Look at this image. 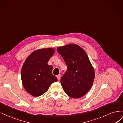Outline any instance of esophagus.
I'll use <instances>...</instances> for the list:
<instances>
[{
    "label": "esophagus",
    "instance_id": "esophagus-1",
    "mask_svg": "<svg viewBox=\"0 0 123 123\" xmlns=\"http://www.w3.org/2000/svg\"><path fill=\"white\" fill-rule=\"evenodd\" d=\"M57 79H58V80H60V78H61V75H60V74H59V75H58L57 76Z\"/></svg>",
    "mask_w": 123,
    "mask_h": 123
}]
</instances>
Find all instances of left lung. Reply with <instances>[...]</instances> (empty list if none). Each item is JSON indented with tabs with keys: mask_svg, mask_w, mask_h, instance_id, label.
<instances>
[{
	"mask_svg": "<svg viewBox=\"0 0 123 123\" xmlns=\"http://www.w3.org/2000/svg\"><path fill=\"white\" fill-rule=\"evenodd\" d=\"M67 67L60 82L65 93L72 98L87 94L95 79L94 69L83 48L70 44L57 48Z\"/></svg>",
	"mask_w": 123,
	"mask_h": 123,
	"instance_id": "obj_1",
	"label": "left lung"
}]
</instances>
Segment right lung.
I'll return each instance as SVG.
<instances>
[{"mask_svg":"<svg viewBox=\"0 0 123 123\" xmlns=\"http://www.w3.org/2000/svg\"><path fill=\"white\" fill-rule=\"evenodd\" d=\"M54 52L53 48L36 50L29 55L23 65L22 85L32 96H41L47 91L53 83L58 81L57 78L52 74L53 66L48 64Z\"/></svg>","mask_w":123,"mask_h":123,"instance_id":"add662e5","label":"right lung"}]
</instances>
